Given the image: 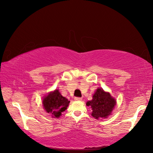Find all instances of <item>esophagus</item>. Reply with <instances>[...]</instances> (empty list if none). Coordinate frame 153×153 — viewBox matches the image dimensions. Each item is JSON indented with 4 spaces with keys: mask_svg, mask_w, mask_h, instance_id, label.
I'll return each mask as SVG.
<instances>
[{
    "mask_svg": "<svg viewBox=\"0 0 153 153\" xmlns=\"http://www.w3.org/2000/svg\"><path fill=\"white\" fill-rule=\"evenodd\" d=\"M74 100H76V101H81V100H82V98L81 97H74Z\"/></svg>",
    "mask_w": 153,
    "mask_h": 153,
    "instance_id": "1",
    "label": "esophagus"
}]
</instances>
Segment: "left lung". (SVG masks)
I'll return each instance as SVG.
<instances>
[{
    "label": "left lung",
    "instance_id": "8db88e82",
    "mask_svg": "<svg viewBox=\"0 0 153 153\" xmlns=\"http://www.w3.org/2000/svg\"><path fill=\"white\" fill-rule=\"evenodd\" d=\"M116 105V100L110 93L98 88L93 95V99L86 102V106L91 108V116L97 120L107 118L112 114Z\"/></svg>",
    "mask_w": 153,
    "mask_h": 153
}]
</instances>
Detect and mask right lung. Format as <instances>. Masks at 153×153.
Segmentation results:
<instances>
[{"instance_id": "obj_1", "label": "right lung", "mask_w": 153, "mask_h": 153, "mask_svg": "<svg viewBox=\"0 0 153 153\" xmlns=\"http://www.w3.org/2000/svg\"><path fill=\"white\" fill-rule=\"evenodd\" d=\"M70 104L66 97H62L58 89L49 92L43 97L42 105L44 109L51 114L52 118H58L65 111Z\"/></svg>"}]
</instances>
